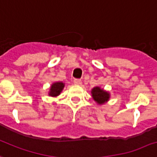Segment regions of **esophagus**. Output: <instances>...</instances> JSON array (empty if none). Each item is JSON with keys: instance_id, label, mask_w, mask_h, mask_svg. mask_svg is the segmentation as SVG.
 <instances>
[{"instance_id": "esophagus-1", "label": "esophagus", "mask_w": 157, "mask_h": 157, "mask_svg": "<svg viewBox=\"0 0 157 157\" xmlns=\"http://www.w3.org/2000/svg\"><path fill=\"white\" fill-rule=\"evenodd\" d=\"M73 83L75 84V85L79 86V85H81V80H79V79H75V80L73 81Z\"/></svg>"}]
</instances>
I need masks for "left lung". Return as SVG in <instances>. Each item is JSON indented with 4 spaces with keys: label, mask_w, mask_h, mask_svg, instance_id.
Returning a JSON list of instances; mask_svg holds the SVG:
<instances>
[{
    "label": "left lung",
    "mask_w": 157,
    "mask_h": 157,
    "mask_svg": "<svg viewBox=\"0 0 157 157\" xmlns=\"http://www.w3.org/2000/svg\"><path fill=\"white\" fill-rule=\"evenodd\" d=\"M91 96L97 105H105L110 99V93L100 86H95L91 90Z\"/></svg>",
    "instance_id": "obj_1"
}]
</instances>
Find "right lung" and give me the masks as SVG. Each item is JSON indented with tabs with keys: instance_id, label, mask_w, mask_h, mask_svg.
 I'll return each instance as SVG.
<instances>
[{
	"instance_id": "1",
	"label": "right lung",
	"mask_w": 157,
	"mask_h": 157,
	"mask_svg": "<svg viewBox=\"0 0 157 157\" xmlns=\"http://www.w3.org/2000/svg\"><path fill=\"white\" fill-rule=\"evenodd\" d=\"M64 87H65V83H63V81L53 82L48 90V95L51 97H57L62 93Z\"/></svg>"
}]
</instances>
